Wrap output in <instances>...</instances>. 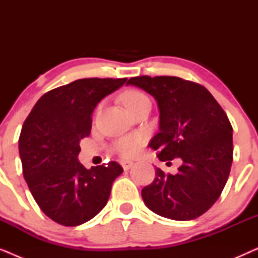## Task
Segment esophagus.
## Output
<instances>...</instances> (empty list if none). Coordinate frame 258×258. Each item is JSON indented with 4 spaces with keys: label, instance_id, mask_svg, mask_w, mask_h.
Returning <instances> with one entry per match:
<instances>
[{
    "label": "esophagus",
    "instance_id": "34e87169",
    "mask_svg": "<svg viewBox=\"0 0 258 258\" xmlns=\"http://www.w3.org/2000/svg\"><path fill=\"white\" fill-rule=\"evenodd\" d=\"M133 164L134 163L132 161H125V160L121 161V165H122V168L124 169V170H129V169L133 167Z\"/></svg>",
    "mask_w": 258,
    "mask_h": 258
}]
</instances>
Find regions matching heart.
<instances>
[{
  "label": "heart",
  "mask_w": 258,
  "mask_h": 258,
  "mask_svg": "<svg viewBox=\"0 0 258 258\" xmlns=\"http://www.w3.org/2000/svg\"><path fill=\"white\" fill-rule=\"evenodd\" d=\"M123 102H124L126 109L130 112L137 110V109L143 107L146 104H150L149 97L146 94L141 93L137 90H130L128 93L124 94L123 96ZM144 140L142 136L140 135H128L123 136L117 141H115V143L112 144V150L116 154H118L119 156L129 158L134 157L135 155L140 153L141 148L143 147Z\"/></svg>",
  "instance_id": "1"
}]
</instances>
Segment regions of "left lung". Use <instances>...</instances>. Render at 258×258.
I'll return each mask as SVG.
<instances>
[{"label": "left lung", "instance_id": "1", "mask_svg": "<svg viewBox=\"0 0 258 258\" xmlns=\"http://www.w3.org/2000/svg\"><path fill=\"white\" fill-rule=\"evenodd\" d=\"M126 84L157 101L160 133L149 147L162 162H183L176 175L156 169L153 183L142 189L144 203L165 218L195 220L218 200L230 174L234 148L227 114L203 86L179 77L137 76Z\"/></svg>", "mask_w": 258, "mask_h": 258}]
</instances>
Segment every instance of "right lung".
I'll list each match as a JSON object with an SVG mask.
<instances>
[{
  "mask_svg": "<svg viewBox=\"0 0 258 258\" xmlns=\"http://www.w3.org/2000/svg\"><path fill=\"white\" fill-rule=\"evenodd\" d=\"M126 79H82L45 93L23 123L19 140L23 176L41 210L56 223L76 227L107 204L117 162L84 168L81 140L90 135L98 102Z\"/></svg>",
  "mask_w": 258,
  "mask_h": 258,
  "instance_id": "obj_1",
  "label": "right lung"
}]
</instances>
